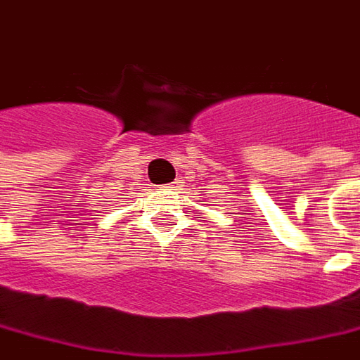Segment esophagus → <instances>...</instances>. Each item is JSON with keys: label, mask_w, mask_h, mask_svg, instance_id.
I'll use <instances>...</instances> for the list:
<instances>
[{"label": "esophagus", "mask_w": 360, "mask_h": 360, "mask_svg": "<svg viewBox=\"0 0 360 360\" xmlns=\"http://www.w3.org/2000/svg\"><path fill=\"white\" fill-rule=\"evenodd\" d=\"M166 188H172V186H166Z\"/></svg>", "instance_id": "1"}]
</instances>
